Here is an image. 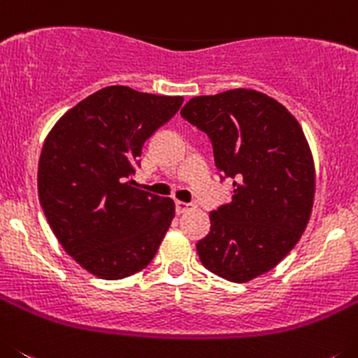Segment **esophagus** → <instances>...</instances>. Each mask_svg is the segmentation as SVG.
<instances>
[{"label":"esophagus","mask_w":358,"mask_h":358,"mask_svg":"<svg viewBox=\"0 0 358 358\" xmlns=\"http://www.w3.org/2000/svg\"><path fill=\"white\" fill-rule=\"evenodd\" d=\"M191 207H192L191 203L180 201V199H178V201H176V212H178V214H183V212H187Z\"/></svg>","instance_id":"1"}]
</instances>
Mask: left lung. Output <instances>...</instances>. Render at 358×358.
<instances>
[{
  "label": "left lung",
  "instance_id": "1",
  "mask_svg": "<svg viewBox=\"0 0 358 358\" xmlns=\"http://www.w3.org/2000/svg\"><path fill=\"white\" fill-rule=\"evenodd\" d=\"M182 117L208 135L231 201L210 212L199 260L230 282H250L287 257L310 219L315 171L305 134L276 99L234 89L196 96Z\"/></svg>",
  "mask_w": 358,
  "mask_h": 358
}]
</instances>
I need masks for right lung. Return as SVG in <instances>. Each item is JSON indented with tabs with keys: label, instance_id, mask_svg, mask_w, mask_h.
Returning a JSON list of instances; mask_svg holds the SVG:
<instances>
[{
	"label": "right lung",
	"instance_id": "obj_1",
	"mask_svg": "<svg viewBox=\"0 0 358 358\" xmlns=\"http://www.w3.org/2000/svg\"><path fill=\"white\" fill-rule=\"evenodd\" d=\"M182 96L112 85L57 121L38 160V199L59 243L105 280L135 275L153 260L175 201L127 182L143 144L182 107Z\"/></svg>",
	"mask_w": 358,
	"mask_h": 358
}]
</instances>
